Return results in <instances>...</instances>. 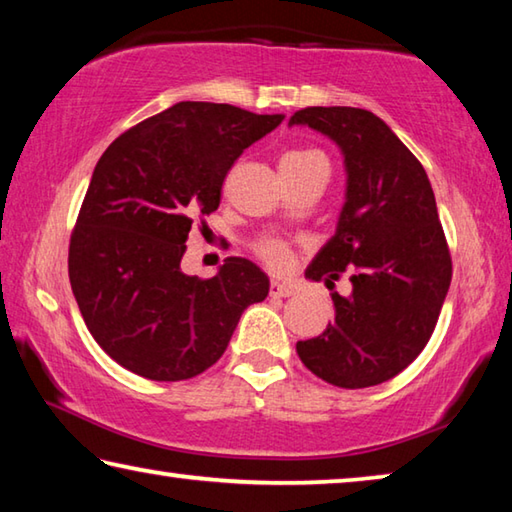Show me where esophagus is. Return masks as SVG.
Instances as JSON below:
<instances>
[{
  "instance_id": "1",
  "label": "esophagus",
  "mask_w": 512,
  "mask_h": 512,
  "mask_svg": "<svg viewBox=\"0 0 512 512\" xmlns=\"http://www.w3.org/2000/svg\"><path fill=\"white\" fill-rule=\"evenodd\" d=\"M293 293H296V291H293V287H289V284L277 282V280L271 282V296L273 298H291Z\"/></svg>"
}]
</instances>
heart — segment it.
<instances>
[{"instance_id": "1", "label": "heart", "mask_w": 512, "mask_h": 512, "mask_svg": "<svg viewBox=\"0 0 512 512\" xmlns=\"http://www.w3.org/2000/svg\"><path fill=\"white\" fill-rule=\"evenodd\" d=\"M311 160H325V155L320 151H314V149H293V151H287L282 155L280 167H282V164H305V162H311ZM257 253L266 264H271L275 268L284 266V264H287V259H289V248L280 239L259 241Z\"/></svg>"}]
</instances>
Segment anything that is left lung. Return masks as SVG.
I'll return each mask as SVG.
<instances>
[{"label": "left lung", "mask_w": 512, "mask_h": 512, "mask_svg": "<svg viewBox=\"0 0 512 512\" xmlns=\"http://www.w3.org/2000/svg\"><path fill=\"white\" fill-rule=\"evenodd\" d=\"M289 126L329 137L348 176L334 237L305 277L329 284L345 268L352 273V293H332L334 320L316 339L298 341V357L327 384L377 386L424 350L452 282L427 171L368 110L314 106L298 110Z\"/></svg>", "instance_id": "8db88e82"}]
</instances>
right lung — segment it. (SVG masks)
<instances>
[{
    "mask_svg": "<svg viewBox=\"0 0 512 512\" xmlns=\"http://www.w3.org/2000/svg\"><path fill=\"white\" fill-rule=\"evenodd\" d=\"M282 119L180 101L103 151L69 241V282L119 366L153 381L201 375L244 309L268 296L271 282L250 259L228 257L210 280L183 273L180 259L192 221L219 207L232 164Z\"/></svg>",
    "mask_w": 512,
    "mask_h": 512,
    "instance_id": "obj_1",
    "label": "right lung"
}]
</instances>
